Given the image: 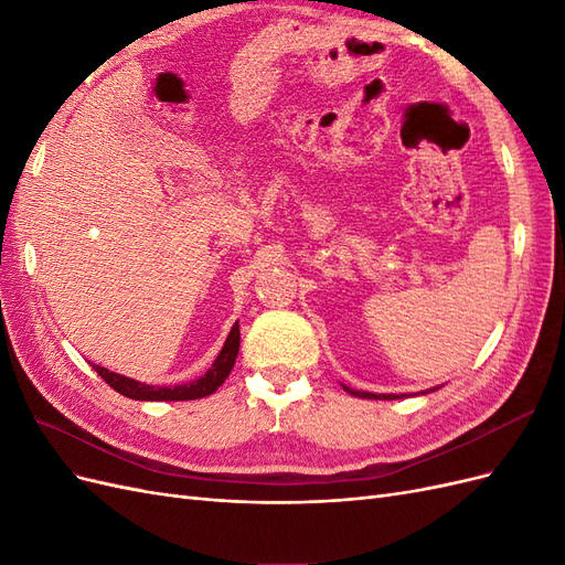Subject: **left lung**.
I'll use <instances>...</instances> for the list:
<instances>
[{"label":"left lung","instance_id":"8db88e82","mask_svg":"<svg viewBox=\"0 0 565 565\" xmlns=\"http://www.w3.org/2000/svg\"><path fill=\"white\" fill-rule=\"evenodd\" d=\"M351 396H358V398H372V401H393V398H403V396H396V393H370V391H355V388H349L344 386ZM438 388V386H436ZM436 388H429V391H436ZM429 391H422V393H429Z\"/></svg>","mask_w":565,"mask_h":565}]
</instances>
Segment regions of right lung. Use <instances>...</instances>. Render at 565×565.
Returning <instances> with one entry per match:
<instances>
[{
  "label": "right lung",
  "instance_id": "add662e5",
  "mask_svg": "<svg viewBox=\"0 0 565 565\" xmlns=\"http://www.w3.org/2000/svg\"><path fill=\"white\" fill-rule=\"evenodd\" d=\"M237 351H241V324H233L228 339L224 349L218 351L216 361L212 363V367L198 377L191 384H177V386H152L146 382H136L131 377H125V374L110 372L100 365H94V370L106 380V384H110L117 393H122L127 398L134 401H195V398H204L214 393L221 384L226 382V377L231 374Z\"/></svg>",
  "mask_w": 565,
  "mask_h": 565
}]
</instances>
